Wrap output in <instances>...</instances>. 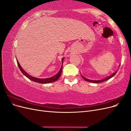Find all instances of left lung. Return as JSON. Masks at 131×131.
<instances>
[{"label":"left lung","mask_w":131,"mask_h":131,"mask_svg":"<svg viewBox=\"0 0 131 131\" xmlns=\"http://www.w3.org/2000/svg\"><path fill=\"white\" fill-rule=\"evenodd\" d=\"M117 71H116V72H115V73H114L113 74H112V75H110V76H109V77H106V78H104V79H102V80H90V79L85 78V77H83L81 74V76H82V78L84 79V80H86V81H89V82H93V83H100V82H103V81H106V80H109V79L112 78V77H113L116 74V73H117Z\"/></svg>","instance_id":"obj_1"}]
</instances>
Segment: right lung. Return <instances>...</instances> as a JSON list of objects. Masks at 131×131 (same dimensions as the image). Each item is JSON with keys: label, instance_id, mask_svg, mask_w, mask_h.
I'll return each mask as SVG.
<instances>
[{"label": "right lung", "instance_id": "1", "mask_svg": "<svg viewBox=\"0 0 131 131\" xmlns=\"http://www.w3.org/2000/svg\"><path fill=\"white\" fill-rule=\"evenodd\" d=\"M64 57L62 58V66L61 67V69H59V72H58L57 74H56L55 75H54L53 77H52L51 78H45V79H40V78H37L31 76L29 74H28L27 72H26L24 69H23V68L21 67V65L19 64V63H18V61L17 60V64L19 67V69H20L21 71V72L24 74L25 76L28 78L31 81H33L34 82L40 83V84H48V83H51V82H53L57 81L58 79L59 78V77H61V73H62V66H63V59H64Z\"/></svg>", "mask_w": 131, "mask_h": 131}]
</instances>
